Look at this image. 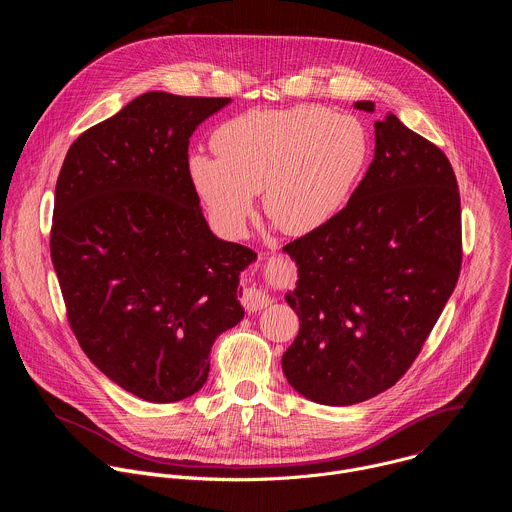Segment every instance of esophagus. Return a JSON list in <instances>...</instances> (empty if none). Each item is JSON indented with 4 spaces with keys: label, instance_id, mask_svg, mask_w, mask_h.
<instances>
[{
    "label": "esophagus",
    "instance_id": "34e87169",
    "mask_svg": "<svg viewBox=\"0 0 512 512\" xmlns=\"http://www.w3.org/2000/svg\"><path fill=\"white\" fill-rule=\"evenodd\" d=\"M241 302H243V306H245L247 312H257V310L267 308V306L273 302V298L267 294L265 289L253 285V287H247V289L243 291Z\"/></svg>",
    "mask_w": 512,
    "mask_h": 512
}]
</instances>
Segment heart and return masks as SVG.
Returning <instances> with one entry per match:
<instances>
[{
	"mask_svg": "<svg viewBox=\"0 0 512 512\" xmlns=\"http://www.w3.org/2000/svg\"><path fill=\"white\" fill-rule=\"evenodd\" d=\"M218 158L192 154L190 180L214 223L239 237L263 192L287 235L322 229L344 208L371 158L367 127L324 107L249 111L214 133Z\"/></svg>",
	"mask_w": 512,
	"mask_h": 512,
	"instance_id": "obj_1",
	"label": "heart"
}]
</instances>
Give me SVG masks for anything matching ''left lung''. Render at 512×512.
Masks as SVG:
<instances>
[{"label": "left lung", "mask_w": 512, "mask_h": 512, "mask_svg": "<svg viewBox=\"0 0 512 512\" xmlns=\"http://www.w3.org/2000/svg\"><path fill=\"white\" fill-rule=\"evenodd\" d=\"M373 113V101H356ZM283 251L298 265L285 302L300 332L287 383L320 405H354L411 367L460 277L462 208L446 154L387 113L375 158L328 225Z\"/></svg>", "instance_id": "left-lung-1"}]
</instances>
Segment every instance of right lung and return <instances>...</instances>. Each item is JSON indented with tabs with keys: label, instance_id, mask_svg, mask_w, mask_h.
<instances>
[{
	"label": "right lung",
	"instance_id": "add662e5",
	"mask_svg": "<svg viewBox=\"0 0 512 512\" xmlns=\"http://www.w3.org/2000/svg\"><path fill=\"white\" fill-rule=\"evenodd\" d=\"M225 97L143 93L70 145L56 180L52 265L72 332L95 367L150 403L208 379L237 326L249 247L218 239L188 174L196 127Z\"/></svg>",
	"mask_w": 512,
	"mask_h": 512
}]
</instances>
